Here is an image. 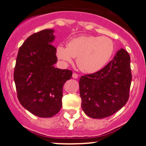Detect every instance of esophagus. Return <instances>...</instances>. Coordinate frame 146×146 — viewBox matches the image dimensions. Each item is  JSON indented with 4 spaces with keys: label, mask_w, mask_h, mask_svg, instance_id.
Listing matches in <instances>:
<instances>
[{
    "label": "esophagus",
    "mask_w": 146,
    "mask_h": 146,
    "mask_svg": "<svg viewBox=\"0 0 146 146\" xmlns=\"http://www.w3.org/2000/svg\"><path fill=\"white\" fill-rule=\"evenodd\" d=\"M78 76H79V75L75 73H73V75H72V77H73V78H74V79H77L78 78Z\"/></svg>",
    "instance_id": "esophagus-1"
}]
</instances>
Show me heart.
Returning <instances> with one entry per match:
<instances>
[{"label": "heart", "instance_id": "b5f03b06", "mask_svg": "<svg viewBox=\"0 0 146 146\" xmlns=\"http://www.w3.org/2000/svg\"><path fill=\"white\" fill-rule=\"evenodd\" d=\"M115 45L108 37L80 36L66 44L57 46L56 54L63 63L71 62L77 57V64L82 71L95 73L102 70L113 56Z\"/></svg>", "mask_w": 146, "mask_h": 146}]
</instances>
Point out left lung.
<instances>
[{
	"label": "left lung",
	"mask_w": 146,
	"mask_h": 146,
	"mask_svg": "<svg viewBox=\"0 0 146 146\" xmlns=\"http://www.w3.org/2000/svg\"><path fill=\"white\" fill-rule=\"evenodd\" d=\"M131 81L130 56L125 49L120 48L102 70L80 78L84 112L93 119L113 115L128 101Z\"/></svg>",
	"instance_id": "left-lung-1"
}]
</instances>
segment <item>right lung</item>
<instances>
[{"mask_svg":"<svg viewBox=\"0 0 146 146\" xmlns=\"http://www.w3.org/2000/svg\"><path fill=\"white\" fill-rule=\"evenodd\" d=\"M55 31L42 30L28 37L18 50L14 79L21 105L40 117H51L61 109L62 89L72 71L56 68Z\"/></svg>","mask_w":146,"mask_h":146,"instance_id":"obj_1","label":"right lung"}]
</instances>
